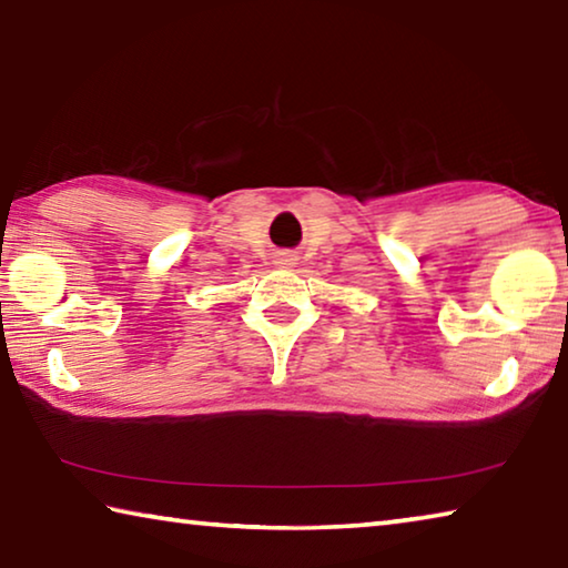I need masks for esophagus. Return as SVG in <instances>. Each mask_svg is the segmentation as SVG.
<instances>
[{
  "mask_svg": "<svg viewBox=\"0 0 568 568\" xmlns=\"http://www.w3.org/2000/svg\"><path fill=\"white\" fill-rule=\"evenodd\" d=\"M295 263H297V257L293 253H277L275 255V265L277 267H295Z\"/></svg>",
  "mask_w": 568,
  "mask_h": 568,
  "instance_id": "1",
  "label": "esophagus"
}]
</instances>
